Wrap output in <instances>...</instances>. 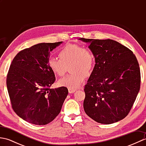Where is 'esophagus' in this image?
I'll use <instances>...</instances> for the list:
<instances>
[{"label":"esophagus","instance_id":"1","mask_svg":"<svg viewBox=\"0 0 146 146\" xmlns=\"http://www.w3.org/2000/svg\"><path fill=\"white\" fill-rule=\"evenodd\" d=\"M68 92H69L70 94H73V93L76 92V90H71V89H69V90H68Z\"/></svg>","mask_w":146,"mask_h":146}]
</instances>
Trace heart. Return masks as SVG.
Segmentation results:
<instances>
[{
  "instance_id": "b5f03b06",
  "label": "heart",
  "mask_w": 146,
  "mask_h": 146,
  "mask_svg": "<svg viewBox=\"0 0 146 146\" xmlns=\"http://www.w3.org/2000/svg\"><path fill=\"white\" fill-rule=\"evenodd\" d=\"M60 59L51 57L48 60L49 69L55 75L61 76L70 66L71 75L60 79L59 85L76 90L82 85L86 76L92 73L94 68L95 55L90 49L78 44H68L59 52Z\"/></svg>"
}]
</instances>
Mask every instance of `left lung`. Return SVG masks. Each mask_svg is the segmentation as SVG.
Wrapping results in <instances>:
<instances>
[{"label":"left lung","instance_id":"8db88e82","mask_svg":"<svg viewBox=\"0 0 146 146\" xmlns=\"http://www.w3.org/2000/svg\"><path fill=\"white\" fill-rule=\"evenodd\" d=\"M79 39L88 43L95 58L84 89L85 113L103 124L119 122L129 113L140 90L137 58L131 50L113 40Z\"/></svg>","mask_w":146,"mask_h":146}]
</instances>
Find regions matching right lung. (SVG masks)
<instances>
[{
  "mask_svg": "<svg viewBox=\"0 0 146 146\" xmlns=\"http://www.w3.org/2000/svg\"><path fill=\"white\" fill-rule=\"evenodd\" d=\"M63 42L39 43L21 51L12 61L7 87L12 108L19 117L35 125H46L60 113L68 90L50 88L55 75L48 61L50 52Z\"/></svg>",
  "mask_w": 146,
  "mask_h": 146,
  "instance_id": "obj_1",
  "label": "right lung"
}]
</instances>
